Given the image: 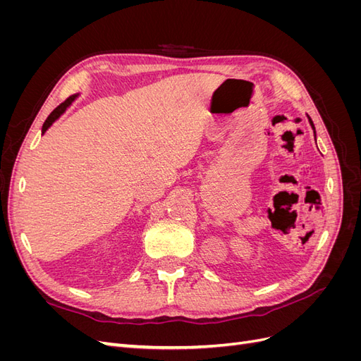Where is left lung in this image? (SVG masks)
<instances>
[{
    "instance_id": "left-lung-1",
    "label": "left lung",
    "mask_w": 361,
    "mask_h": 361,
    "mask_svg": "<svg viewBox=\"0 0 361 361\" xmlns=\"http://www.w3.org/2000/svg\"><path fill=\"white\" fill-rule=\"evenodd\" d=\"M310 125H312V128L314 129V126H313V123H312V122H310ZM314 138H316V133H314Z\"/></svg>"
}]
</instances>
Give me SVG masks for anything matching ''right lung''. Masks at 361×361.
Wrapping results in <instances>:
<instances>
[{"mask_svg":"<svg viewBox=\"0 0 361 361\" xmlns=\"http://www.w3.org/2000/svg\"><path fill=\"white\" fill-rule=\"evenodd\" d=\"M76 96H78V94H73V96L68 97L66 101H64L63 104H60V105L56 108V110H54V111L48 116V118L45 120V123H43V126H42V134H45L47 130H48V128H49L54 122H56V120H57L64 111H66V108L76 99Z\"/></svg>","mask_w":361,"mask_h":361,"instance_id":"right-lung-1","label":"right lung"}]
</instances>
